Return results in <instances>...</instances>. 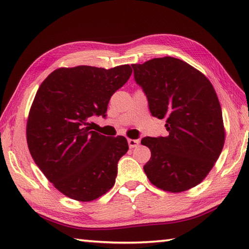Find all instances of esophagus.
<instances>
[{"mask_svg": "<svg viewBox=\"0 0 249 249\" xmlns=\"http://www.w3.org/2000/svg\"><path fill=\"white\" fill-rule=\"evenodd\" d=\"M140 141L138 139H128V145L130 149H134V147H137L139 145Z\"/></svg>", "mask_w": 249, "mask_h": 249, "instance_id": "34e87169", "label": "esophagus"}]
</instances>
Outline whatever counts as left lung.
I'll use <instances>...</instances> for the list:
<instances>
[{"instance_id": "obj_1", "label": "left lung", "mask_w": 249, "mask_h": 249, "mask_svg": "<svg viewBox=\"0 0 249 249\" xmlns=\"http://www.w3.org/2000/svg\"><path fill=\"white\" fill-rule=\"evenodd\" d=\"M153 116L166 119L167 137H145L143 167L152 184L181 193L203 181L223 150V112L212 83L186 62L165 56L133 64Z\"/></svg>"}]
</instances>
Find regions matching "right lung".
Listing matches in <instances>:
<instances>
[{"instance_id":"1","label":"right lung","mask_w":249,"mask_h":249,"mask_svg":"<svg viewBox=\"0 0 249 249\" xmlns=\"http://www.w3.org/2000/svg\"><path fill=\"white\" fill-rule=\"evenodd\" d=\"M129 65L59 68L37 91L26 124L35 163L67 197L88 202L112 188L120 158L128 151L125 137L92 130L94 116L106 118L113 93L127 82Z\"/></svg>"}]
</instances>
